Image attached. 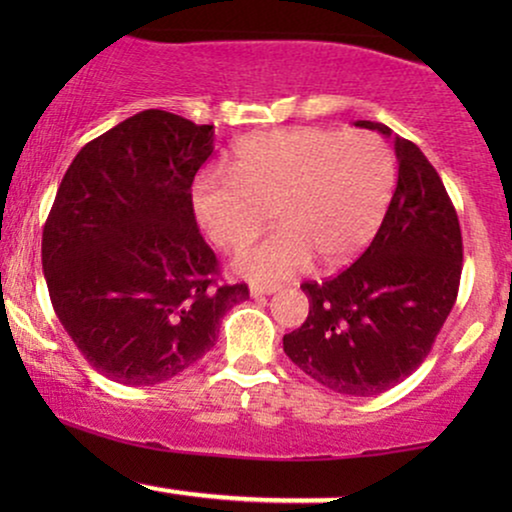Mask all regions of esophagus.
<instances>
[{
	"instance_id": "esophagus-1",
	"label": "esophagus",
	"mask_w": 512,
	"mask_h": 512,
	"mask_svg": "<svg viewBox=\"0 0 512 512\" xmlns=\"http://www.w3.org/2000/svg\"><path fill=\"white\" fill-rule=\"evenodd\" d=\"M279 289V286H260V284H255V286H250V296L252 298H262V296H272V293Z\"/></svg>"
}]
</instances>
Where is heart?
Returning <instances> with one entry per match:
<instances>
[{
    "instance_id": "obj_1",
    "label": "heart",
    "mask_w": 512,
    "mask_h": 512,
    "mask_svg": "<svg viewBox=\"0 0 512 512\" xmlns=\"http://www.w3.org/2000/svg\"><path fill=\"white\" fill-rule=\"evenodd\" d=\"M392 187L395 158L378 134L289 127L243 139L228 173L202 170L190 204L221 250L245 248L272 211L279 228L233 267L252 281H279L303 272L313 255L325 267L354 260L383 223Z\"/></svg>"
}]
</instances>
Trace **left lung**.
<instances>
[{
	"label": "left lung",
	"mask_w": 512,
	"mask_h": 512,
	"mask_svg": "<svg viewBox=\"0 0 512 512\" xmlns=\"http://www.w3.org/2000/svg\"><path fill=\"white\" fill-rule=\"evenodd\" d=\"M395 154L397 187L373 243L334 279L301 286L310 313L284 334L286 356L339 395H380L414 373L460 289L462 233L443 180L407 139L395 137Z\"/></svg>",
	"instance_id": "obj_1"
}]
</instances>
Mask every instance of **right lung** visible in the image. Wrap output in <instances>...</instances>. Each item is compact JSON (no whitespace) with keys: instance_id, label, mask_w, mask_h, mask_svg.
<instances>
[{"instance_id":"1","label":"right lung","mask_w":512,"mask_h":512,"mask_svg":"<svg viewBox=\"0 0 512 512\" xmlns=\"http://www.w3.org/2000/svg\"><path fill=\"white\" fill-rule=\"evenodd\" d=\"M214 127L142 110L88 142L43 228L50 301L76 349L122 385H158L199 361L250 296L219 284L190 190Z\"/></svg>"}]
</instances>
